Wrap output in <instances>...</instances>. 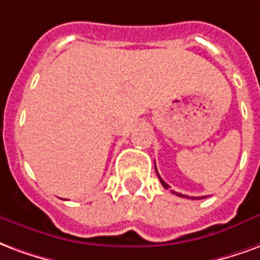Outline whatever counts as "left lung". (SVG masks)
Instances as JSON below:
<instances>
[{"label": "left lung", "mask_w": 260, "mask_h": 260, "mask_svg": "<svg viewBox=\"0 0 260 260\" xmlns=\"http://www.w3.org/2000/svg\"><path fill=\"white\" fill-rule=\"evenodd\" d=\"M155 170H156V165H155ZM156 174H158V170H156ZM158 177H159V180H160V183H162V185H164L165 188H166V190H169L170 185L166 184V183H165V181H164V179H162V177H160L159 174H158ZM172 192H173V194H176V195H179V197H183V198H191V200H201V198H194V197H187V195L179 194V192H174V191H172ZM202 198H206V197H202Z\"/></svg>", "instance_id": "8db88e82"}]
</instances>
